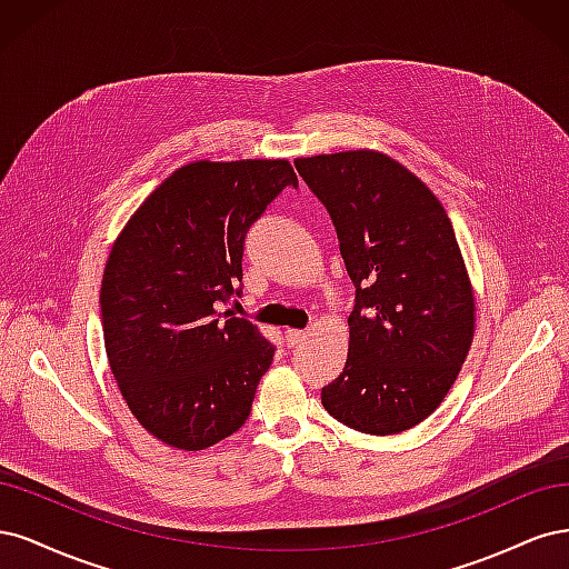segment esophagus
Listing matches in <instances>:
<instances>
[{
  "label": "esophagus",
  "mask_w": 569,
  "mask_h": 569,
  "mask_svg": "<svg viewBox=\"0 0 569 569\" xmlns=\"http://www.w3.org/2000/svg\"><path fill=\"white\" fill-rule=\"evenodd\" d=\"M305 336H307V331H300V328H288V331H286V342H288V347H296V345H300L305 340Z\"/></svg>",
  "instance_id": "34e87169"
}]
</instances>
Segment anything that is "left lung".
I'll use <instances>...</instances> for the list:
<instances>
[{
  "label": "left lung",
  "mask_w": 569,
  "mask_h": 569,
  "mask_svg": "<svg viewBox=\"0 0 569 569\" xmlns=\"http://www.w3.org/2000/svg\"><path fill=\"white\" fill-rule=\"evenodd\" d=\"M331 214L357 288L342 373L321 405L342 426L397 435L447 397L475 333V292L447 210L380 151L298 158Z\"/></svg>",
  "instance_id": "left-lung-1"
}]
</instances>
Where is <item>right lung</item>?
<instances>
[{
    "mask_svg": "<svg viewBox=\"0 0 569 569\" xmlns=\"http://www.w3.org/2000/svg\"><path fill=\"white\" fill-rule=\"evenodd\" d=\"M286 187H298L288 160H196L116 238L101 281L106 355L132 416L162 445L208 449L250 416L273 345L217 305L241 292L246 233Z\"/></svg>",
    "mask_w": 569,
    "mask_h": 569,
    "instance_id": "1",
    "label": "right lung"
}]
</instances>
